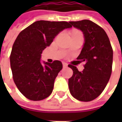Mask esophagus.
I'll return each mask as SVG.
<instances>
[{
	"instance_id": "1",
	"label": "esophagus",
	"mask_w": 122,
	"mask_h": 122,
	"mask_svg": "<svg viewBox=\"0 0 122 122\" xmlns=\"http://www.w3.org/2000/svg\"><path fill=\"white\" fill-rule=\"evenodd\" d=\"M63 67H67V66H68V64H67L66 63L63 62Z\"/></svg>"
}]
</instances>
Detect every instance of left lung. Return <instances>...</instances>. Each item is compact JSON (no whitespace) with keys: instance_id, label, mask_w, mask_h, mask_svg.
Segmentation results:
<instances>
[{"instance_id":"8db88e82","label":"left lung","mask_w":122,"mask_h":122,"mask_svg":"<svg viewBox=\"0 0 122 122\" xmlns=\"http://www.w3.org/2000/svg\"><path fill=\"white\" fill-rule=\"evenodd\" d=\"M69 22L83 34L84 44L77 59L85 63L81 72L76 66L68 65L73 72L68 79L69 90L80 101H92L102 92L110 80L112 48L105 31L95 22L88 20Z\"/></svg>"}]
</instances>
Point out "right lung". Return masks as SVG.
<instances>
[{
	"label": "right lung",
	"mask_w": 122,
	"mask_h": 122,
	"mask_svg": "<svg viewBox=\"0 0 122 122\" xmlns=\"http://www.w3.org/2000/svg\"><path fill=\"white\" fill-rule=\"evenodd\" d=\"M71 27L70 22L65 21L39 20L16 38L10 57V67L15 85L27 99L41 100L51 94L63 65L60 61L41 62V54L61 31Z\"/></svg>",
	"instance_id": "right-lung-1"
}]
</instances>
